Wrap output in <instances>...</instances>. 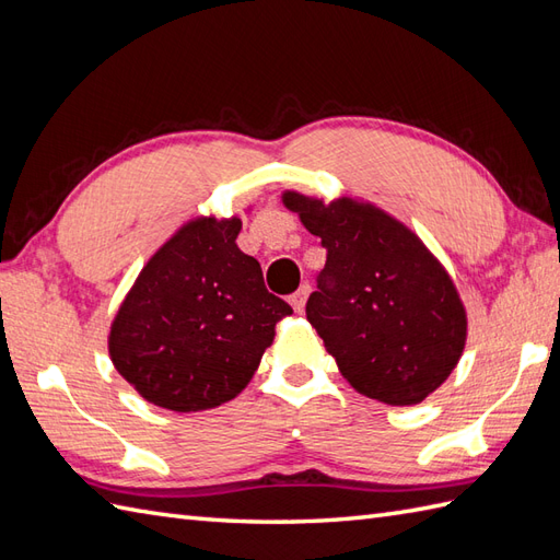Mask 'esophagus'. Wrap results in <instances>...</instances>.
Masks as SVG:
<instances>
[{
	"mask_svg": "<svg viewBox=\"0 0 560 560\" xmlns=\"http://www.w3.org/2000/svg\"><path fill=\"white\" fill-rule=\"evenodd\" d=\"M307 295H310V285L307 283H303L300 285V289L291 295V307L300 314L305 310V303H307Z\"/></svg>",
	"mask_w": 560,
	"mask_h": 560,
	"instance_id": "obj_1",
	"label": "esophagus"
}]
</instances>
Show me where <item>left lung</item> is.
<instances>
[{
  "label": "left lung",
  "mask_w": 560,
  "mask_h": 560,
  "mask_svg": "<svg viewBox=\"0 0 560 560\" xmlns=\"http://www.w3.org/2000/svg\"><path fill=\"white\" fill-rule=\"evenodd\" d=\"M283 206L322 238L326 265L307 322L357 393L419 405L447 381L466 346V310L447 269L381 208L285 191Z\"/></svg>",
  "instance_id": "obj_1"
}]
</instances>
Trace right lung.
Listing matches in <instances>:
<instances>
[{
  "label": "right lung",
  "mask_w": 560,
  "mask_h": 560,
  "mask_svg": "<svg viewBox=\"0 0 560 560\" xmlns=\"http://www.w3.org/2000/svg\"><path fill=\"white\" fill-rule=\"evenodd\" d=\"M241 220L196 218L143 265L110 324L118 374L170 411L234 399L260 366L275 326L293 312L265 289L255 257L236 246Z\"/></svg>",
  "instance_id": "obj_1"
}]
</instances>
